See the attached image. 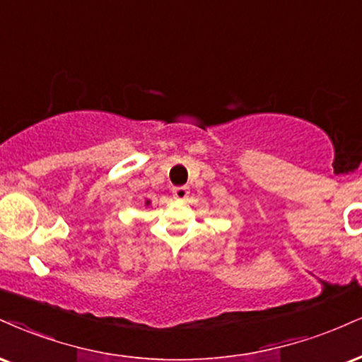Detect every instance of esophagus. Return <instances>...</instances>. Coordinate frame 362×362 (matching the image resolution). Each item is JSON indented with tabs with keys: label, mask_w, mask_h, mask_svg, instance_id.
<instances>
[{
	"label": "esophagus",
	"mask_w": 362,
	"mask_h": 362,
	"mask_svg": "<svg viewBox=\"0 0 362 362\" xmlns=\"http://www.w3.org/2000/svg\"><path fill=\"white\" fill-rule=\"evenodd\" d=\"M172 194H173V197H175V199H178V200H184V199L189 197V187H184V185H180V187H173V189H172Z\"/></svg>",
	"instance_id": "obj_1"
}]
</instances>
